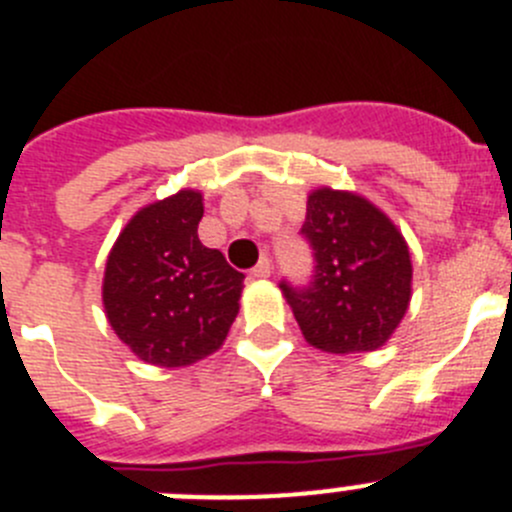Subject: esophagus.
<instances>
[{
	"instance_id": "1",
	"label": "esophagus",
	"mask_w": 512,
	"mask_h": 512,
	"mask_svg": "<svg viewBox=\"0 0 512 512\" xmlns=\"http://www.w3.org/2000/svg\"><path fill=\"white\" fill-rule=\"evenodd\" d=\"M270 272H272L270 257H260V262L252 267V278H270Z\"/></svg>"
}]
</instances>
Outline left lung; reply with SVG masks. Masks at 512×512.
<instances>
[{"label": "left lung", "mask_w": 512, "mask_h": 512, "mask_svg": "<svg viewBox=\"0 0 512 512\" xmlns=\"http://www.w3.org/2000/svg\"><path fill=\"white\" fill-rule=\"evenodd\" d=\"M313 250L305 285L280 280L310 346L374 351L394 333L412 298V260L399 229L351 191L318 189L300 227Z\"/></svg>", "instance_id": "left-lung-1"}]
</instances>
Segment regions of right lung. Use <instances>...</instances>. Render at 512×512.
I'll list each match as a JSON object with an SVG mask.
<instances>
[{
    "label": "right lung",
    "mask_w": 512,
    "mask_h": 512,
    "mask_svg": "<svg viewBox=\"0 0 512 512\" xmlns=\"http://www.w3.org/2000/svg\"><path fill=\"white\" fill-rule=\"evenodd\" d=\"M202 194L179 191L136 214L105 262L103 305L146 364L189 366L222 346L245 275L199 242Z\"/></svg>",
    "instance_id": "right-lung-1"
}]
</instances>
